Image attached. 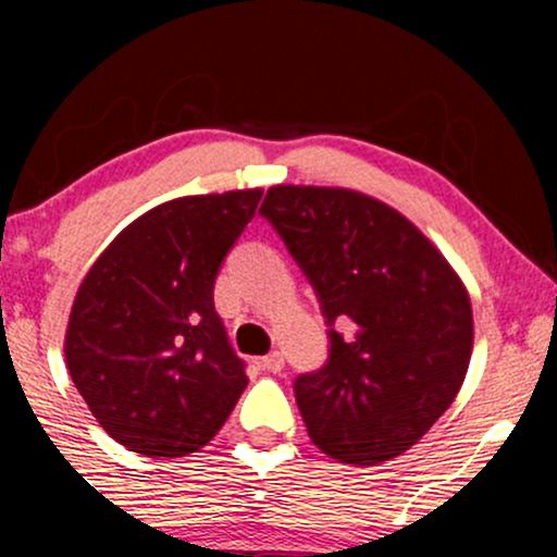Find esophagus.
Returning a JSON list of instances; mask_svg holds the SVG:
<instances>
[{"label":"esophagus","instance_id":"34e87169","mask_svg":"<svg viewBox=\"0 0 557 557\" xmlns=\"http://www.w3.org/2000/svg\"><path fill=\"white\" fill-rule=\"evenodd\" d=\"M283 367H285V359H283V354H280V350H272L270 356H264V359H261V369H264V372H270V374L283 372Z\"/></svg>","mask_w":557,"mask_h":557}]
</instances>
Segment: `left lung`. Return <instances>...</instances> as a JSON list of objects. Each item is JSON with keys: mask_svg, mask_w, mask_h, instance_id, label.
<instances>
[{"mask_svg": "<svg viewBox=\"0 0 557 557\" xmlns=\"http://www.w3.org/2000/svg\"><path fill=\"white\" fill-rule=\"evenodd\" d=\"M259 212L330 324L327 363L296 380L311 443L354 466L400 456L450 408L469 372V290L440 248L374 196L272 185Z\"/></svg>", "mask_w": 557, "mask_h": 557, "instance_id": "obj_1", "label": "left lung"}]
</instances>
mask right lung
Wrapping results in <instances>:
<instances>
[{"instance_id": "obj_1", "label": "right lung", "mask_w": 557, "mask_h": 557, "mask_svg": "<svg viewBox=\"0 0 557 557\" xmlns=\"http://www.w3.org/2000/svg\"><path fill=\"white\" fill-rule=\"evenodd\" d=\"M259 201L261 188L159 203L83 277L65 361L94 419L127 450L159 461L201 450L246 389L214 280Z\"/></svg>"}]
</instances>
